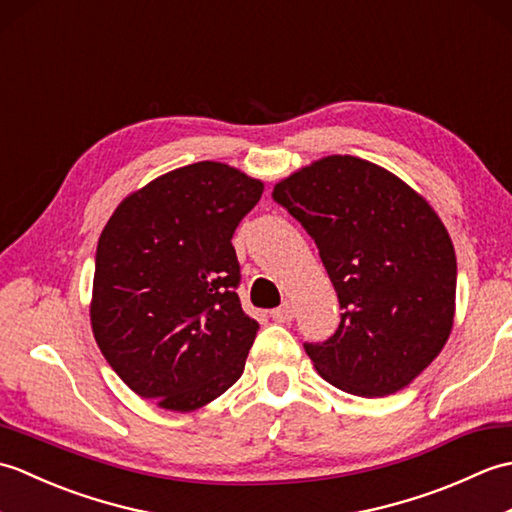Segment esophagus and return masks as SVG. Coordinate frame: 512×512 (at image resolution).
I'll list each match as a JSON object with an SVG mask.
<instances>
[{"mask_svg": "<svg viewBox=\"0 0 512 512\" xmlns=\"http://www.w3.org/2000/svg\"><path fill=\"white\" fill-rule=\"evenodd\" d=\"M273 314V319L277 321V323H288V321H292V317H295V308H292V303H281V306L277 308V310H273L270 312Z\"/></svg>", "mask_w": 512, "mask_h": 512, "instance_id": "obj_1", "label": "esophagus"}]
</instances>
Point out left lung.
Here are the masks:
<instances>
[{"mask_svg":"<svg viewBox=\"0 0 512 512\" xmlns=\"http://www.w3.org/2000/svg\"><path fill=\"white\" fill-rule=\"evenodd\" d=\"M273 200L319 248L341 323L306 343L314 369L347 394L407 387L447 343L458 264L429 202L394 173L356 156H328L275 184Z\"/></svg>","mask_w":512,"mask_h":512,"instance_id":"left-lung-1","label":"left lung"}]
</instances>
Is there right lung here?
<instances>
[{"mask_svg": "<svg viewBox=\"0 0 512 512\" xmlns=\"http://www.w3.org/2000/svg\"><path fill=\"white\" fill-rule=\"evenodd\" d=\"M264 182L195 162L118 204L96 246L92 332L138 396L193 411L242 376L259 323L237 297L231 244Z\"/></svg>", "mask_w": 512, "mask_h": 512, "instance_id": "obj_1", "label": "right lung"}]
</instances>
